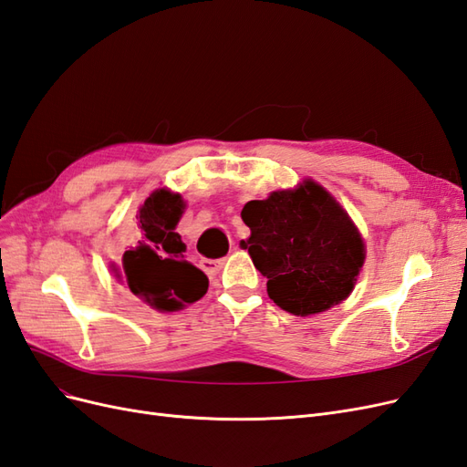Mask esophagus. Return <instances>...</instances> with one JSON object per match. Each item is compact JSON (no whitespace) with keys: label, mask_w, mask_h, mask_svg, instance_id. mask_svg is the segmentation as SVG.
Instances as JSON below:
<instances>
[{"label":"esophagus","mask_w":467,"mask_h":467,"mask_svg":"<svg viewBox=\"0 0 467 467\" xmlns=\"http://www.w3.org/2000/svg\"><path fill=\"white\" fill-rule=\"evenodd\" d=\"M234 249H235V247H234ZM222 265H223V259H201L202 271H204V273H208V275H214V273H218L220 268H222Z\"/></svg>","instance_id":"obj_1"}]
</instances>
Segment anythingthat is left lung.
I'll list each match as a JSON object with an SVG mask.
<instances>
[{
    "instance_id": "8db88e82",
    "label": "left lung",
    "mask_w": 467,
    "mask_h": 467,
    "mask_svg": "<svg viewBox=\"0 0 467 467\" xmlns=\"http://www.w3.org/2000/svg\"><path fill=\"white\" fill-rule=\"evenodd\" d=\"M251 235L242 247L266 276V292L294 316L347 300L364 265V242L347 210L316 181L244 206Z\"/></svg>"
}]
</instances>
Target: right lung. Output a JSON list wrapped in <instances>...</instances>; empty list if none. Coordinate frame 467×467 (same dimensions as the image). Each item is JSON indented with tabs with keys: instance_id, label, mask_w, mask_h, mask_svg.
<instances>
[{
	"instance_id": "right-lung-1",
	"label": "right lung",
	"mask_w": 467,
	"mask_h": 467,
	"mask_svg": "<svg viewBox=\"0 0 467 467\" xmlns=\"http://www.w3.org/2000/svg\"><path fill=\"white\" fill-rule=\"evenodd\" d=\"M185 206L177 192L153 191L140 208L136 242L115 268L136 298L160 312H177L208 290L206 275L185 259L187 245L175 232Z\"/></svg>"
}]
</instances>
